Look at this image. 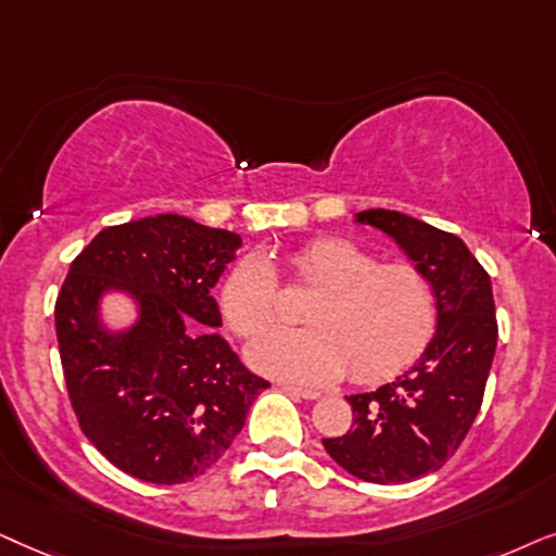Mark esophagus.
Segmentation results:
<instances>
[{
    "instance_id": "esophagus-1",
    "label": "esophagus",
    "mask_w": 556,
    "mask_h": 556,
    "mask_svg": "<svg viewBox=\"0 0 556 556\" xmlns=\"http://www.w3.org/2000/svg\"><path fill=\"white\" fill-rule=\"evenodd\" d=\"M282 389L292 396L307 399V402H315V399H320V391H315V389H300V387H290V383H282Z\"/></svg>"
}]
</instances>
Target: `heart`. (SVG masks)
I'll return each instance as SVG.
<instances>
[{"label":"heart","instance_id":"b5f03b06","mask_svg":"<svg viewBox=\"0 0 556 556\" xmlns=\"http://www.w3.org/2000/svg\"><path fill=\"white\" fill-rule=\"evenodd\" d=\"M294 279L317 294L307 302L309 328L274 330L249 348L258 371L302 383L353 379L374 383L412 364L438 325V294L419 266L381 264L358 243L320 236L290 254ZM220 313L241 338H254L282 317L279 279L269 258L251 254L226 274Z\"/></svg>","mask_w":556,"mask_h":556}]
</instances>
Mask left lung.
<instances>
[{
    "label": "left lung",
    "mask_w": 556,
    "mask_h": 556,
    "mask_svg": "<svg viewBox=\"0 0 556 556\" xmlns=\"http://www.w3.org/2000/svg\"><path fill=\"white\" fill-rule=\"evenodd\" d=\"M355 224L391 236L438 294V330L396 381L348 396L353 425L323 440L340 468L366 483H409L440 470L476 421L498 323L491 277L455 233L399 211L355 213Z\"/></svg>",
    "instance_id": "obj_1"
}]
</instances>
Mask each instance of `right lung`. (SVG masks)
I'll list each match as a JSON object with an SVG mask.
<instances>
[{
	"label": "right lung",
	"instance_id": "obj_1",
	"mask_svg": "<svg viewBox=\"0 0 556 556\" xmlns=\"http://www.w3.org/2000/svg\"><path fill=\"white\" fill-rule=\"evenodd\" d=\"M239 247V233L160 213L103 228L73 258L55 302L65 387L86 438L131 478L177 485L203 476L269 387L213 330L211 290ZM114 289L140 313L116 333L98 315Z\"/></svg>",
	"mask_w": 556,
	"mask_h": 556
}]
</instances>
